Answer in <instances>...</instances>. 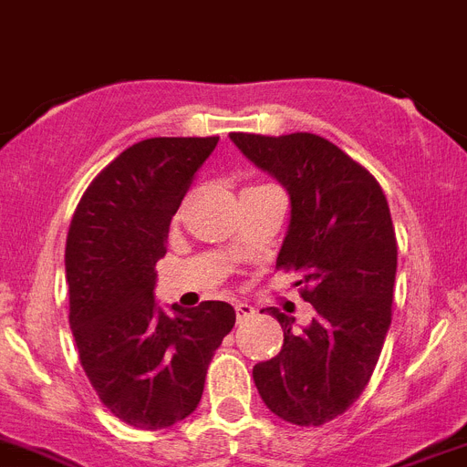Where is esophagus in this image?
I'll return each instance as SVG.
<instances>
[{
	"instance_id": "esophagus-1",
	"label": "esophagus",
	"mask_w": 467,
	"mask_h": 467,
	"mask_svg": "<svg viewBox=\"0 0 467 467\" xmlns=\"http://www.w3.org/2000/svg\"><path fill=\"white\" fill-rule=\"evenodd\" d=\"M254 317V306L248 305V302H236V318L238 324H243V321H248V318Z\"/></svg>"
}]
</instances>
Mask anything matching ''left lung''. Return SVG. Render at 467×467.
Here are the masks:
<instances>
[{
	"label": "left lung",
	"instance_id": "8db88e82",
	"mask_svg": "<svg viewBox=\"0 0 467 467\" xmlns=\"http://www.w3.org/2000/svg\"><path fill=\"white\" fill-rule=\"evenodd\" d=\"M231 141L290 195V224L276 266L300 274L312 324L269 306L283 348L253 368L272 413L293 425H324L345 413L368 385L392 324L397 238L376 177L328 139L295 131Z\"/></svg>",
	"mask_w": 467,
	"mask_h": 467
}]
</instances>
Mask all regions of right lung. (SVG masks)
<instances>
[{"label": "right lung", "instance_id": "right-lung-1", "mask_svg": "<svg viewBox=\"0 0 467 467\" xmlns=\"http://www.w3.org/2000/svg\"><path fill=\"white\" fill-rule=\"evenodd\" d=\"M219 137L143 139L87 186L66 241L70 328L99 400L122 423L161 430L195 411L207 366L236 324L226 302L165 314L155 262Z\"/></svg>", "mask_w": 467, "mask_h": 467}]
</instances>
